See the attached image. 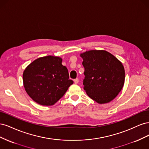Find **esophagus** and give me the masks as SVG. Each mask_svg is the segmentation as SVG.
<instances>
[{
	"label": "esophagus",
	"instance_id": "34e87169",
	"mask_svg": "<svg viewBox=\"0 0 149 149\" xmlns=\"http://www.w3.org/2000/svg\"><path fill=\"white\" fill-rule=\"evenodd\" d=\"M78 82H79V79H78V78H76V79H74V83L75 84L78 83Z\"/></svg>",
	"mask_w": 149,
	"mask_h": 149
}]
</instances>
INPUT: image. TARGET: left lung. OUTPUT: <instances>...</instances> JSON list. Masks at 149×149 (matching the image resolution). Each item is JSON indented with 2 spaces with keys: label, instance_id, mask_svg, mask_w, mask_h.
<instances>
[{
  "label": "left lung",
  "instance_id": "obj_1",
  "mask_svg": "<svg viewBox=\"0 0 149 149\" xmlns=\"http://www.w3.org/2000/svg\"><path fill=\"white\" fill-rule=\"evenodd\" d=\"M84 68V89L97 103L111 101L123 88L125 71L117 58L104 50H91L81 54Z\"/></svg>",
  "mask_w": 149,
  "mask_h": 149
}]
</instances>
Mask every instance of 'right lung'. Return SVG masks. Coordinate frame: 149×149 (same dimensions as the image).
<instances>
[{
	"instance_id": "add662e5",
	"label": "right lung",
	"mask_w": 149,
	"mask_h": 149,
	"mask_svg": "<svg viewBox=\"0 0 149 149\" xmlns=\"http://www.w3.org/2000/svg\"><path fill=\"white\" fill-rule=\"evenodd\" d=\"M60 57L47 56L30 63L23 74L26 92L39 104L52 106L61 98L73 83Z\"/></svg>"
}]
</instances>
